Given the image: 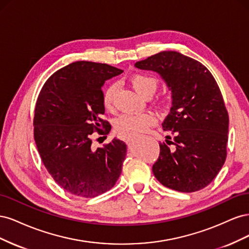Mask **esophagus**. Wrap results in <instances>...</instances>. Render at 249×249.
Here are the masks:
<instances>
[{"instance_id": "1", "label": "esophagus", "mask_w": 249, "mask_h": 249, "mask_svg": "<svg viewBox=\"0 0 249 249\" xmlns=\"http://www.w3.org/2000/svg\"><path fill=\"white\" fill-rule=\"evenodd\" d=\"M134 138H135V136H129V137H126V138H125V142L129 143V142H131Z\"/></svg>"}]
</instances>
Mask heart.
Masks as SVG:
<instances>
[{"mask_svg": "<svg viewBox=\"0 0 249 249\" xmlns=\"http://www.w3.org/2000/svg\"><path fill=\"white\" fill-rule=\"evenodd\" d=\"M131 84L136 91L142 96H152L159 85V81L150 73L136 72L130 78ZM117 85L115 83L110 84L103 93V104L106 110L114 109L115 93ZM157 123V117L152 112L143 113H124L117 116L114 120L115 130L124 136L137 135L148 129Z\"/></svg>", "mask_w": 249, "mask_h": 249, "instance_id": "1", "label": "heart"}]
</instances>
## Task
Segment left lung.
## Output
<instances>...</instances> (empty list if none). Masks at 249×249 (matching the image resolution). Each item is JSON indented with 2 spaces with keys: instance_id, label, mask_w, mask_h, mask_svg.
Segmentation results:
<instances>
[{
  "instance_id": "obj_1",
  "label": "left lung",
  "mask_w": 249,
  "mask_h": 249,
  "mask_svg": "<svg viewBox=\"0 0 249 249\" xmlns=\"http://www.w3.org/2000/svg\"><path fill=\"white\" fill-rule=\"evenodd\" d=\"M159 72L171 90L172 107L162 124L171 134L160 143L153 165L156 178L179 192H195L216 178L227 159L229 113L221 91L205 65L180 53L164 51L136 62Z\"/></svg>"
}]
</instances>
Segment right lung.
I'll return each mask as SVG.
<instances>
[{
  "mask_svg": "<svg viewBox=\"0 0 249 249\" xmlns=\"http://www.w3.org/2000/svg\"><path fill=\"white\" fill-rule=\"evenodd\" d=\"M124 71L106 63L77 61L44 83L34 111V139L41 161L55 182L69 193L95 197L115 185L126 144L114 138L93 149L92 135H107L102 86ZM104 130H102L101 127Z\"/></svg>",
  "mask_w": 249,
  "mask_h": 249,
  "instance_id": "1",
  "label": "right lung"
}]
</instances>
